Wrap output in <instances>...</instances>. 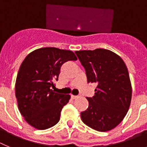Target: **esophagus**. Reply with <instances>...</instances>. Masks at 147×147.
<instances>
[{
	"label": "esophagus",
	"mask_w": 147,
	"mask_h": 147,
	"mask_svg": "<svg viewBox=\"0 0 147 147\" xmlns=\"http://www.w3.org/2000/svg\"><path fill=\"white\" fill-rule=\"evenodd\" d=\"M72 99H76V98H78V96H76V95H72Z\"/></svg>",
	"instance_id": "34e87169"
}]
</instances>
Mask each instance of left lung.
<instances>
[{
  "mask_svg": "<svg viewBox=\"0 0 147 147\" xmlns=\"http://www.w3.org/2000/svg\"><path fill=\"white\" fill-rule=\"evenodd\" d=\"M85 68L88 83H96L94 96L80 113L83 122L100 132L116 127L126 116L132 98L127 68L117 54L106 49L75 51Z\"/></svg>",
  "mask_w": 147,
  "mask_h": 147,
  "instance_id": "obj_1",
  "label": "left lung"
}]
</instances>
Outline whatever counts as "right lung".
<instances>
[{"mask_svg":"<svg viewBox=\"0 0 147 147\" xmlns=\"http://www.w3.org/2000/svg\"><path fill=\"white\" fill-rule=\"evenodd\" d=\"M76 60L72 51L56 47L37 49L26 56L16 79L15 96L20 112L29 125L46 129L59 122L70 95L55 93L51 87L59 79L62 64Z\"/></svg>","mask_w":147,"mask_h":147,"instance_id":"add662e5","label":"right lung"}]
</instances>
